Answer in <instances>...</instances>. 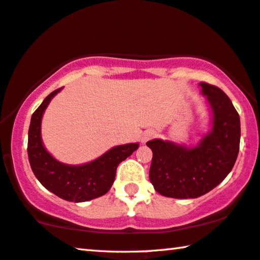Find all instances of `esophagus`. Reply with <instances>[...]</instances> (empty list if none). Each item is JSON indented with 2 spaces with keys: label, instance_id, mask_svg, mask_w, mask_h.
<instances>
[{
  "label": "esophagus",
  "instance_id": "1",
  "mask_svg": "<svg viewBox=\"0 0 260 260\" xmlns=\"http://www.w3.org/2000/svg\"><path fill=\"white\" fill-rule=\"evenodd\" d=\"M156 137V132L155 131H146L142 135V143H146L149 141V140L154 139Z\"/></svg>",
  "mask_w": 260,
  "mask_h": 260
}]
</instances>
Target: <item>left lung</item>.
Returning <instances> with one entry per match:
<instances>
[{
	"instance_id": "1",
	"label": "left lung",
	"mask_w": 260,
	"mask_h": 260,
	"mask_svg": "<svg viewBox=\"0 0 260 260\" xmlns=\"http://www.w3.org/2000/svg\"><path fill=\"white\" fill-rule=\"evenodd\" d=\"M211 109L212 127L199 143L187 147L168 140L147 142L152 151L149 179L159 194L176 199L204 196L232 171L241 140L240 115L217 86L201 82Z\"/></svg>"
}]
</instances>
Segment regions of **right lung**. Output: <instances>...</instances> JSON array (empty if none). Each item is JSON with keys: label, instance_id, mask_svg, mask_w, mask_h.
<instances>
[{"label": "right lung", "instance_id": "add662e5", "mask_svg": "<svg viewBox=\"0 0 260 260\" xmlns=\"http://www.w3.org/2000/svg\"><path fill=\"white\" fill-rule=\"evenodd\" d=\"M61 90L62 88L49 93L32 114L27 141L28 160L37 179L45 188L63 200L83 203L109 192L119 163L133 154L139 143L113 147L98 158L80 166L59 162L44 147L41 119L49 102Z\"/></svg>", "mask_w": 260, "mask_h": 260}]
</instances>
